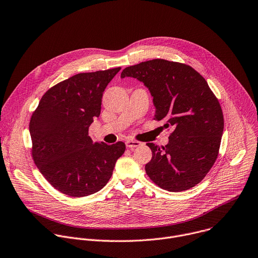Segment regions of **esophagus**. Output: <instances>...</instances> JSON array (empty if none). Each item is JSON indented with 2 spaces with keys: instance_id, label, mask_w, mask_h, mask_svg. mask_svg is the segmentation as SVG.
<instances>
[{
  "instance_id": "1",
  "label": "esophagus",
  "mask_w": 258,
  "mask_h": 258,
  "mask_svg": "<svg viewBox=\"0 0 258 258\" xmlns=\"http://www.w3.org/2000/svg\"><path fill=\"white\" fill-rule=\"evenodd\" d=\"M125 146H126V148H128V149H132V150H134L135 148H137V147L141 146V143H140V142H138V141L127 140V141L125 142Z\"/></svg>"
}]
</instances>
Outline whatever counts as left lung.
Here are the masks:
<instances>
[{
	"mask_svg": "<svg viewBox=\"0 0 258 258\" xmlns=\"http://www.w3.org/2000/svg\"><path fill=\"white\" fill-rule=\"evenodd\" d=\"M149 88L156 107L154 119L172 126L169 143L152 150L146 173L161 188L184 191L200 183L215 164L224 131L218 98L205 78L188 64L156 58L125 68Z\"/></svg>",
	"mask_w": 258,
	"mask_h": 258,
	"instance_id": "8db88e82",
	"label": "left lung"
}]
</instances>
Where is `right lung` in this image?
<instances>
[{"instance_id": "1", "label": "right lung", "mask_w": 258, "mask_h": 258, "mask_svg": "<svg viewBox=\"0 0 258 258\" xmlns=\"http://www.w3.org/2000/svg\"><path fill=\"white\" fill-rule=\"evenodd\" d=\"M80 73L49 88L33 111L29 131L33 161L44 178L73 198L93 195L110 179L125 145L93 143L89 126L101 111L102 95L120 71Z\"/></svg>"}]
</instances>
